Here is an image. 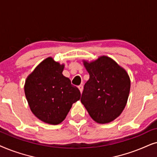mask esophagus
<instances>
[{
    "label": "esophagus",
    "instance_id": "obj_1",
    "mask_svg": "<svg viewBox=\"0 0 157 157\" xmlns=\"http://www.w3.org/2000/svg\"><path fill=\"white\" fill-rule=\"evenodd\" d=\"M78 88H79V90H80V93H82V90H83V85H79V86H78Z\"/></svg>",
    "mask_w": 157,
    "mask_h": 157
}]
</instances>
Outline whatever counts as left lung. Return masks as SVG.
Wrapping results in <instances>:
<instances>
[{
  "label": "left lung",
  "instance_id": "8db88e82",
  "mask_svg": "<svg viewBox=\"0 0 157 157\" xmlns=\"http://www.w3.org/2000/svg\"><path fill=\"white\" fill-rule=\"evenodd\" d=\"M83 64L90 79L85 84L81 103L95 122H111L127 103L131 87L128 73L107 56L90 62L83 60Z\"/></svg>",
  "mask_w": 157,
  "mask_h": 157
}]
</instances>
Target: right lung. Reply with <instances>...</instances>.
Wrapping results in <instances>:
<instances>
[{
    "label": "right lung",
    "instance_id": "add662e5",
    "mask_svg": "<svg viewBox=\"0 0 157 157\" xmlns=\"http://www.w3.org/2000/svg\"><path fill=\"white\" fill-rule=\"evenodd\" d=\"M64 65L52 57L43 60L27 77L24 92L34 116L52 125L62 123L80 99V92L62 75Z\"/></svg>",
    "mask_w": 157,
    "mask_h": 157
}]
</instances>
